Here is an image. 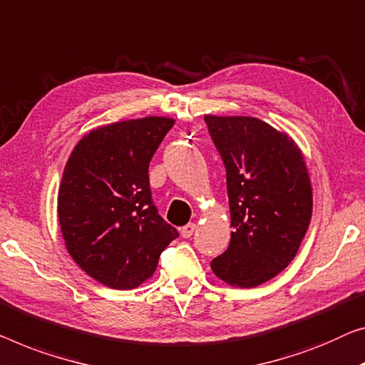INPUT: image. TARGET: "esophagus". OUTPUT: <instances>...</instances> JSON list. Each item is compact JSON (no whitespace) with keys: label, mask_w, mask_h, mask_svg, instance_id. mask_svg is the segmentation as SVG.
Instances as JSON below:
<instances>
[{"label":"esophagus","mask_w":365,"mask_h":365,"mask_svg":"<svg viewBox=\"0 0 365 365\" xmlns=\"http://www.w3.org/2000/svg\"><path fill=\"white\" fill-rule=\"evenodd\" d=\"M195 231H197V225H195V222H188L187 226H183L180 230L183 237H192Z\"/></svg>","instance_id":"obj_1"}]
</instances>
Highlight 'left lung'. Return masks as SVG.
I'll return each instance as SVG.
<instances>
[{
	"label": "left lung",
	"instance_id": "8db88e82",
	"mask_svg": "<svg viewBox=\"0 0 365 365\" xmlns=\"http://www.w3.org/2000/svg\"><path fill=\"white\" fill-rule=\"evenodd\" d=\"M205 123L225 162L235 230L211 269L230 285L257 287L292 262L307 235L313 193L303 154L257 118L206 114Z\"/></svg>",
	"mask_w": 365,
	"mask_h": 365
}]
</instances>
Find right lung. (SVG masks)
Listing matches in <instances>:
<instances>
[{"mask_svg":"<svg viewBox=\"0 0 365 365\" xmlns=\"http://www.w3.org/2000/svg\"><path fill=\"white\" fill-rule=\"evenodd\" d=\"M173 123L149 116L93 129L63 168L57 211L65 246L103 285L139 287L178 237L157 211L149 187L150 159Z\"/></svg>","mask_w":365,"mask_h":365,"instance_id":"right-lung-1","label":"right lung"}]
</instances>
